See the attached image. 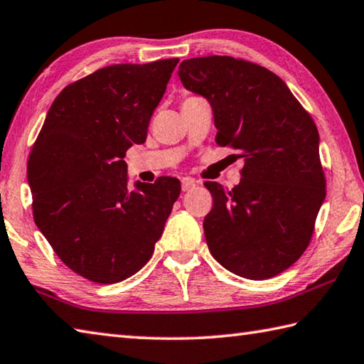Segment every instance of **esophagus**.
<instances>
[{
    "mask_svg": "<svg viewBox=\"0 0 364 364\" xmlns=\"http://www.w3.org/2000/svg\"><path fill=\"white\" fill-rule=\"evenodd\" d=\"M194 188H196V180H194V178H189V176L183 178V180H181V189H183V192L192 191Z\"/></svg>",
    "mask_w": 364,
    "mask_h": 364,
    "instance_id": "esophagus-1",
    "label": "esophagus"
}]
</instances>
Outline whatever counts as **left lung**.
Wrapping results in <instances>:
<instances>
[{
    "instance_id": "8db88e82",
    "label": "left lung",
    "mask_w": 364,
    "mask_h": 364,
    "mask_svg": "<svg viewBox=\"0 0 364 364\" xmlns=\"http://www.w3.org/2000/svg\"><path fill=\"white\" fill-rule=\"evenodd\" d=\"M184 88L211 104L216 144L245 161L232 191L205 186L206 245L220 265L246 279H269L294 265L311 243L326 194L318 131L282 78L232 56L184 60Z\"/></svg>"
}]
</instances>
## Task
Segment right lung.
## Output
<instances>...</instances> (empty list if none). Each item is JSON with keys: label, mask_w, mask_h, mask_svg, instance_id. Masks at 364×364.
Wrapping results in <instances>:
<instances>
[{"label": "right lung", "mask_w": 364, "mask_h": 364, "mask_svg": "<svg viewBox=\"0 0 364 364\" xmlns=\"http://www.w3.org/2000/svg\"><path fill=\"white\" fill-rule=\"evenodd\" d=\"M178 58L113 64L68 85L28 158L33 216L61 262L85 279L115 284L151 259L180 196L161 176L127 188L123 161L148 124Z\"/></svg>", "instance_id": "add662e5"}]
</instances>
